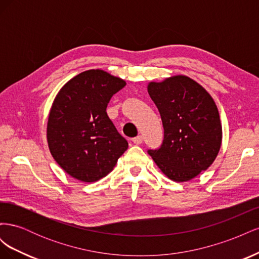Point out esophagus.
<instances>
[{
  "mask_svg": "<svg viewBox=\"0 0 259 259\" xmlns=\"http://www.w3.org/2000/svg\"><path fill=\"white\" fill-rule=\"evenodd\" d=\"M133 143H134L135 145H140L143 143V136H137L135 138H133Z\"/></svg>",
  "mask_w": 259,
  "mask_h": 259,
  "instance_id": "1",
  "label": "esophagus"
}]
</instances>
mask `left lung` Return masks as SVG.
<instances>
[{
    "label": "left lung",
    "instance_id": "left-lung-1",
    "mask_svg": "<svg viewBox=\"0 0 259 259\" xmlns=\"http://www.w3.org/2000/svg\"><path fill=\"white\" fill-rule=\"evenodd\" d=\"M147 89L164 127L162 146L148 153L170 180H191L213 164L222 146L215 101L202 85L182 74L150 82Z\"/></svg>",
    "mask_w": 259,
    "mask_h": 259
}]
</instances>
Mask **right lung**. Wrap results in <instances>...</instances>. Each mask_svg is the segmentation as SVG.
Instances as JSON below:
<instances>
[{
	"instance_id": "1",
	"label": "right lung",
	"mask_w": 259,
	"mask_h": 259,
	"mask_svg": "<svg viewBox=\"0 0 259 259\" xmlns=\"http://www.w3.org/2000/svg\"><path fill=\"white\" fill-rule=\"evenodd\" d=\"M126 82L92 69L68 81L55 97L46 137L51 154L71 177L94 183L107 176L128 148L107 114V106Z\"/></svg>"
}]
</instances>
